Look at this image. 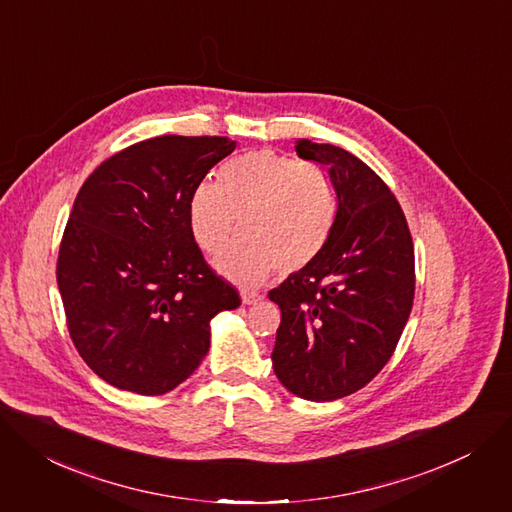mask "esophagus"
Wrapping results in <instances>:
<instances>
[{"label": "esophagus", "mask_w": 512, "mask_h": 512, "mask_svg": "<svg viewBox=\"0 0 512 512\" xmlns=\"http://www.w3.org/2000/svg\"><path fill=\"white\" fill-rule=\"evenodd\" d=\"M261 298H263V296L257 294V292H249V290H243V292H241L243 304H255V302H259Z\"/></svg>", "instance_id": "obj_1"}]
</instances>
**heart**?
<instances>
[{
	"label": "heart",
	"mask_w": 512,
	"mask_h": 512,
	"mask_svg": "<svg viewBox=\"0 0 512 512\" xmlns=\"http://www.w3.org/2000/svg\"><path fill=\"white\" fill-rule=\"evenodd\" d=\"M339 212L331 173L310 161H296L271 149L232 159L220 181L202 183L192 196L190 228L208 255L228 249L218 267L232 280L257 286L280 269L308 267L327 247Z\"/></svg>",
	"instance_id": "1"
}]
</instances>
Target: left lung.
Wrapping results in <instances>:
<instances>
[{
  "label": "left lung",
  "mask_w": 512,
  "mask_h": 512,
  "mask_svg": "<svg viewBox=\"0 0 512 512\" xmlns=\"http://www.w3.org/2000/svg\"><path fill=\"white\" fill-rule=\"evenodd\" d=\"M327 165L339 212L327 247L269 292L282 310L273 371L296 396L329 402L374 380L392 357L414 300V247L386 181L335 145L300 141Z\"/></svg>",
  "instance_id": "left-lung-1"
}]
</instances>
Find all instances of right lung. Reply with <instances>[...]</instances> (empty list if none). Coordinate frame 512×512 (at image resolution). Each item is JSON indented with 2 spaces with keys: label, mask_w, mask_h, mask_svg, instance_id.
Here are the masks:
<instances>
[{
  "label": "right lung",
  "mask_w": 512,
  "mask_h": 512,
  "mask_svg": "<svg viewBox=\"0 0 512 512\" xmlns=\"http://www.w3.org/2000/svg\"><path fill=\"white\" fill-rule=\"evenodd\" d=\"M232 151L226 136H155L83 181L57 284L69 337L104 382L143 396L173 390L206 357L210 320L241 306L190 228L194 192Z\"/></svg>",
  "instance_id": "add662e5"
}]
</instances>
